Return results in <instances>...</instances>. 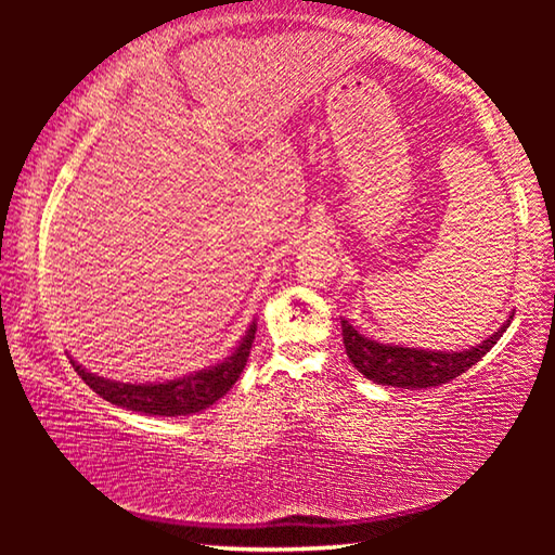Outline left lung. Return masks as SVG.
<instances>
[{
	"instance_id": "8db88e82",
	"label": "left lung",
	"mask_w": 555,
	"mask_h": 555,
	"mask_svg": "<svg viewBox=\"0 0 555 555\" xmlns=\"http://www.w3.org/2000/svg\"><path fill=\"white\" fill-rule=\"evenodd\" d=\"M509 321L500 331L487 337L480 345L469 347L463 352H438V350H416V347H399V345H382L374 343L354 331V327L343 318V343L350 362L362 372L364 377L387 384V387L401 389H426L440 387L450 379L460 377L475 362L492 350L496 340L504 335Z\"/></svg>"
}]
</instances>
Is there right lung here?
<instances>
[{
  "label": "right lung",
  "instance_id": "right-lung-1",
  "mask_svg": "<svg viewBox=\"0 0 555 555\" xmlns=\"http://www.w3.org/2000/svg\"><path fill=\"white\" fill-rule=\"evenodd\" d=\"M255 333L257 325L251 323L249 331L240 340L237 350L224 357L215 367L164 384H125L98 377V374L80 367L75 360H70V364L92 391L100 393L105 401L115 403V406L149 413V416H188V413H198L212 406L215 401L232 389V384L240 379L244 364H247Z\"/></svg>",
  "mask_w": 555,
  "mask_h": 555
}]
</instances>
